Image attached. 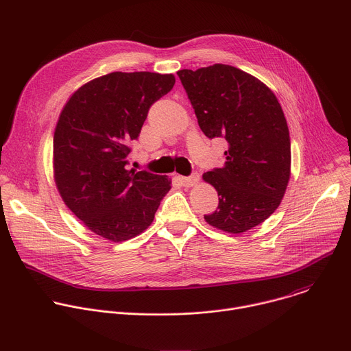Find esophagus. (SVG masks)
I'll use <instances>...</instances> for the list:
<instances>
[{
  "label": "esophagus",
  "instance_id": "obj_1",
  "mask_svg": "<svg viewBox=\"0 0 351 351\" xmlns=\"http://www.w3.org/2000/svg\"><path fill=\"white\" fill-rule=\"evenodd\" d=\"M178 180H179V183H180L182 186H184V187H191V186H194L195 183H198L199 178H198V175H193V176H189V178H186V176H178Z\"/></svg>",
  "mask_w": 351,
  "mask_h": 351
}]
</instances>
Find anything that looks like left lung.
<instances>
[{
	"label": "left lung",
	"instance_id": "8db88e82",
	"mask_svg": "<svg viewBox=\"0 0 351 351\" xmlns=\"http://www.w3.org/2000/svg\"><path fill=\"white\" fill-rule=\"evenodd\" d=\"M178 76L208 138L228 141L222 168L206 172L219 204L208 225L239 234L271 217L285 195L291 167L289 128L274 91L230 65L214 64Z\"/></svg>",
	"mask_w": 351,
	"mask_h": 351
}]
</instances>
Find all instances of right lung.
Here are the masks:
<instances>
[{"mask_svg": "<svg viewBox=\"0 0 351 351\" xmlns=\"http://www.w3.org/2000/svg\"><path fill=\"white\" fill-rule=\"evenodd\" d=\"M173 84L172 73L112 72L80 86L60 114L56 186L83 225L110 241L143 233L171 190L168 176L126 165L129 144L138 137L149 107Z\"/></svg>", "mask_w": 351, "mask_h": 351, "instance_id": "obj_1", "label": "right lung"}]
</instances>
